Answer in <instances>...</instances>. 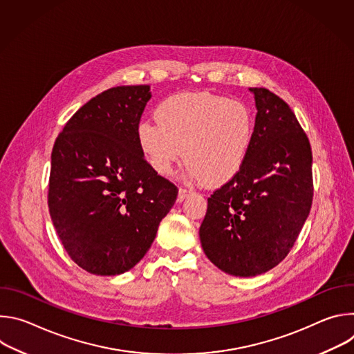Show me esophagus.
<instances>
[{
  "label": "esophagus",
  "mask_w": 354,
  "mask_h": 354,
  "mask_svg": "<svg viewBox=\"0 0 354 354\" xmlns=\"http://www.w3.org/2000/svg\"><path fill=\"white\" fill-rule=\"evenodd\" d=\"M189 193H190V190H187V189H185V187H180V189H179V193H178V201H179V203L189 196Z\"/></svg>",
  "instance_id": "esophagus-1"
}]
</instances>
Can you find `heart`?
I'll list each match as a JSON object with an SVG mask.
<instances>
[{"instance_id":"heart-1","label":"heart","mask_w":354,"mask_h":354,"mask_svg":"<svg viewBox=\"0 0 354 354\" xmlns=\"http://www.w3.org/2000/svg\"><path fill=\"white\" fill-rule=\"evenodd\" d=\"M156 119L141 122L136 131L148 165L168 175L185 149L187 176L207 186L223 185L239 172L254 137V118L246 105L207 92L164 99Z\"/></svg>"}]
</instances>
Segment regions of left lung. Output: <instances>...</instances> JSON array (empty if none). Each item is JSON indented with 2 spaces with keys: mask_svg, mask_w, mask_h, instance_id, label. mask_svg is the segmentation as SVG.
<instances>
[{
  "mask_svg": "<svg viewBox=\"0 0 354 354\" xmlns=\"http://www.w3.org/2000/svg\"><path fill=\"white\" fill-rule=\"evenodd\" d=\"M257 118L239 172L209 198L200 225L206 257L223 272L252 277L277 266L292 248L313 205V153L281 97L249 88Z\"/></svg>",
  "mask_w": 354,
  "mask_h": 354,
  "instance_id": "8db88e82",
  "label": "left lung"
}]
</instances>
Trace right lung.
<instances>
[{"instance_id": "obj_1", "label": "right lung", "mask_w": 354, "mask_h": 354, "mask_svg": "<svg viewBox=\"0 0 354 354\" xmlns=\"http://www.w3.org/2000/svg\"><path fill=\"white\" fill-rule=\"evenodd\" d=\"M149 97V85L96 95L66 123L52 151L50 217L70 258L92 274L134 268L178 196L137 144Z\"/></svg>"}]
</instances>
